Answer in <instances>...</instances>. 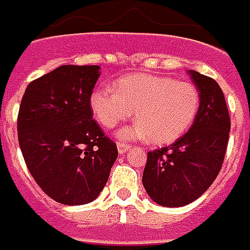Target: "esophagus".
I'll use <instances>...</instances> for the list:
<instances>
[{
	"instance_id": "1",
	"label": "esophagus",
	"mask_w": 250,
	"mask_h": 250,
	"mask_svg": "<svg viewBox=\"0 0 250 250\" xmlns=\"http://www.w3.org/2000/svg\"><path fill=\"white\" fill-rule=\"evenodd\" d=\"M129 148H130V145L129 144H125V143H117V149H118V153H120V155H124Z\"/></svg>"
}]
</instances>
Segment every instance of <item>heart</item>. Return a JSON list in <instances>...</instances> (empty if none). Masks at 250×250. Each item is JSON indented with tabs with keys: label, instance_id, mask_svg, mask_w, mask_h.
I'll use <instances>...</instances> for the list:
<instances>
[{
	"label": "heart",
	"instance_id": "1",
	"mask_svg": "<svg viewBox=\"0 0 250 250\" xmlns=\"http://www.w3.org/2000/svg\"><path fill=\"white\" fill-rule=\"evenodd\" d=\"M90 106L95 120L106 129L130 118L134 111L137 122L121 129L118 139L168 144L192 125L199 110V91L190 82L133 74L117 81L113 87L94 90Z\"/></svg>",
	"mask_w": 250,
	"mask_h": 250
}]
</instances>
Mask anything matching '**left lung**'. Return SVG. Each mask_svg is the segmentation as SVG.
I'll use <instances>...</instances> for the list:
<instances>
[{"instance_id": "obj_1", "label": "left lung", "mask_w": 250, "mask_h": 250, "mask_svg": "<svg viewBox=\"0 0 250 250\" xmlns=\"http://www.w3.org/2000/svg\"><path fill=\"white\" fill-rule=\"evenodd\" d=\"M199 91V110L190 130L172 145L148 152L143 186L166 207L186 206L211 186L229 141L230 118L224 93L211 78L188 70Z\"/></svg>"}]
</instances>
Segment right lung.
Segmentation results:
<instances>
[{
	"mask_svg": "<svg viewBox=\"0 0 250 250\" xmlns=\"http://www.w3.org/2000/svg\"><path fill=\"white\" fill-rule=\"evenodd\" d=\"M100 65H60L28 84L17 132L26 167L40 188L67 206L93 202L118 156L93 120L90 97Z\"/></svg>",
	"mask_w": 250,
	"mask_h": 250,
	"instance_id": "obj_1",
	"label": "right lung"
}]
</instances>
